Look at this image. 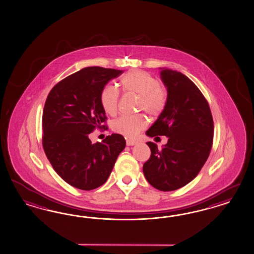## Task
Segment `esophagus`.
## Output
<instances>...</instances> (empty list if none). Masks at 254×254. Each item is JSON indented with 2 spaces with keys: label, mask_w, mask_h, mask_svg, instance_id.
I'll return each instance as SVG.
<instances>
[{
  "label": "esophagus",
  "mask_w": 254,
  "mask_h": 254,
  "mask_svg": "<svg viewBox=\"0 0 254 254\" xmlns=\"http://www.w3.org/2000/svg\"><path fill=\"white\" fill-rule=\"evenodd\" d=\"M135 144H136V141H134V140H130V139L126 140V145H134Z\"/></svg>",
  "instance_id": "34e87169"
}]
</instances>
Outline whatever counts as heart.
<instances>
[{
	"label": "heart",
	"instance_id": "b5f03b06",
	"mask_svg": "<svg viewBox=\"0 0 254 254\" xmlns=\"http://www.w3.org/2000/svg\"><path fill=\"white\" fill-rule=\"evenodd\" d=\"M120 87L124 94L137 95L136 109L144 110L149 116L159 117L165 110L169 100L166 86L151 73L134 69L124 74L120 80ZM99 101L103 110L114 116L119 109L120 93L116 88L106 85L100 92ZM147 125V119L143 114L121 116L112 124L113 130L126 137H133Z\"/></svg>",
	"mask_w": 254,
	"mask_h": 254
}]
</instances>
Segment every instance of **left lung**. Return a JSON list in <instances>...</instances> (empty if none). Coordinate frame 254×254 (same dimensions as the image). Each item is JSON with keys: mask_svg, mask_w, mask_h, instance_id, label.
I'll use <instances>...</instances> for the list:
<instances>
[{"mask_svg": "<svg viewBox=\"0 0 254 254\" xmlns=\"http://www.w3.org/2000/svg\"><path fill=\"white\" fill-rule=\"evenodd\" d=\"M161 80L169 93L166 109L146 131L154 137L165 135L168 143L151 150L143 172L145 179L160 191L181 189L192 181L208 160L213 141L210 106L196 84L183 73L162 69Z\"/></svg>", "mask_w": 254, "mask_h": 254, "instance_id": "obj_1", "label": "left lung"}]
</instances>
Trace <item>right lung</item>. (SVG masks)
Masks as SVG:
<instances>
[{
  "mask_svg": "<svg viewBox=\"0 0 254 254\" xmlns=\"http://www.w3.org/2000/svg\"><path fill=\"white\" fill-rule=\"evenodd\" d=\"M123 70L89 66L73 73L52 88L44 104V152L57 174L68 185L81 190L101 187L109 178L126 142L112 133L93 144L89 134L107 129V116L99 94L109 80Z\"/></svg>",
  "mask_w": 254,
  "mask_h": 254,
  "instance_id": "add662e5",
  "label": "right lung"
}]
</instances>
